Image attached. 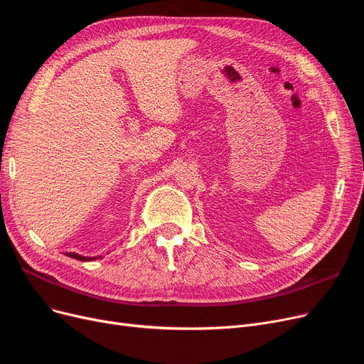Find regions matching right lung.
I'll return each mask as SVG.
<instances>
[{
  "instance_id": "obj_1",
  "label": "right lung",
  "mask_w": 364,
  "mask_h": 364,
  "mask_svg": "<svg viewBox=\"0 0 364 364\" xmlns=\"http://www.w3.org/2000/svg\"><path fill=\"white\" fill-rule=\"evenodd\" d=\"M66 256H69V257H74V259H77V261H95V259H99V256H97V257H89V256H81V255L74 253V252H69V253H66Z\"/></svg>"
}]
</instances>
